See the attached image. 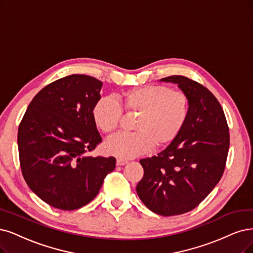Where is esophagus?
<instances>
[{
	"mask_svg": "<svg viewBox=\"0 0 253 253\" xmlns=\"http://www.w3.org/2000/svg\"><path fill=\"white\" fill-rule=\"evenodd\" d=\"M127 163H128V161L124 160V158H118V160H117V165H119V166H124Z\"/></svg>",
	"mask_w": 253,
	"mask_h": 253,
	"instance_id": "obj_1",
	"label": "esophagus"
}]
</instances>
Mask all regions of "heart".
<instances>
[{
    "label": "heart",
    "instance_id": "obj_1",
    "mask_svg": "<svg viewBox=\"0 0 253 253\" xmlns=\"http://www.w3.org/2000/svg\"><path fill=\"white\" fill-rule=\"evenodd\" d=\"M120 104L127 114L137 115L133 133H120L104 144L108 154L133 158L151 150L167 147L179 135L189 115V98L181 90L163 85H146L122 93ZM119 103L109 97L97 101L91 111L93 123L104 133L118 128L122 119Z\"/></svg>",
    "mask_w": 253,
    "mask_h": 253
}]
</instances>
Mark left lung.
<instances>
[{
    "instance_id": "8db88e82",
    "label": "left lung",
    "mask_w": 253,
    "mask_h": 253,
    "mask_svg": "<svg viewBox=\"0 0 253 253\" xmlns=\"http://www.w3.org/2000/svg\"><path fill=\"white\" fill-rule=\"evenodd\" d=\"M161 82L177 84L188 96L189 115L172 144L156 156L139 161L144 177L136 193L149 210L168 217L194 210L220 181L229 133L220 103L207 87L184 76Z\"/></svg>"
}]
</instances>
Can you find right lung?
Here are the masks:
<instances>
[{"label":"right lung","mask_w":253,"mask_h":253,"mask_svg":"<svg viewBox=\"0 0 253 253\" xmlns=\"http://www.w3.org/2000/svg\"><path fill=\"white\" fill-rule=\"evenodd\" d=\"M102 82L71 75L33 98L18 126L21 169L28 186L55 209L74 211L98 195L115 157L88 156L102 137L91 111Z\"/></svg>","instance_id":"1"}]
</instances>
